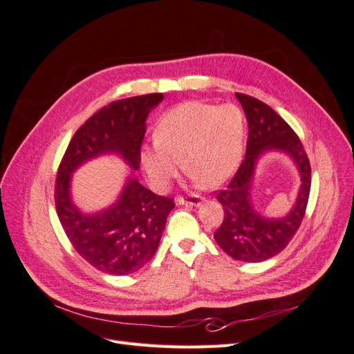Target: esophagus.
<instances>
[{
	"label": "esophagus",
	"instance_id": "34e87169",
	"mask_svg": "<svg viewBox=\"0 0 354 354\" xmlns=\"http://www.w3.org/2000/svg\"><path fill=\"white\" fill-rule=\"evenodd\" d=\"M202 201H203V198L199 195H195V194L177 198V202L180 203V205H199Z\"/></svg>",
	"mask_w": 354,
	"mask_h": 354
}]
</instances>
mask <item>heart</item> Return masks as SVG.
Listing matches in <instances>:
<instances>
[{
    "label": "heart",
    "mask_w": 354,
    "mask_h": 354,
    "mask_svg": "<svg viewBox=\"0 0 354 354\" xmlns=\"http://www.w3.org/2000/svg\"><path fill=\"white\" fill-rule=\"evenodd\" d=\"M246 136L245 115L233 103L185 102L160 118L155 142L140 153L155 189L164 190L180 169L202 187H216L238 168Z\"/></svg>",
    "instance_id": "obj_1"
}]
</instances>
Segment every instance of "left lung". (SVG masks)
Segmentation results:
<instances>
[{
	"mask_svg": "<svg viewBox=\"0 0 354 354\" xmlns=\"http://www.w3.org/2000/svg\"><path fill=\"white\" fill-rule=\"evenodd\" d=\"M236 97L248 121L246 153L227 186L217 192L224 218L214 233V239L234 260L260 263L286 248L301 226L312 186V168L301 140L283 118L252 95L236 93ZM272 148L291 156L302 174V187L296 205L283 219L260 216L253 209L249 195L256 159Z\"/></svg>",
	"mask_w": 354,
	"mask_h": 354,
	"instance_id": "8db88e82",
	"label": "left lung"
}]
</instances>
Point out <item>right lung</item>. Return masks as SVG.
Returning a JSON list of instances; mask_svg holds the SVG:
<instances>
[{
	"mask_svg": "<svg viewBox=\"0 0 354 354\" xmlns=\"http://www.w3.org/2000/svg\"><path fill=\"white\" fill-rule=\"evenodd\" d=\"M160 100L162 93H151L104 106L78 128L60 160L55 185L60 224L75 251L103 273H134L151 261L176 203L130 178L109 209L85 216L71 201V176L85 160L106 152L121 153L134 169L140 167L146 118Z\"/></svg>",
	"mask_w": 354,
	"mask_h": 354,
	"instance_id": "right-lung-1",
	"label": "right lung"
}]
</instances>
